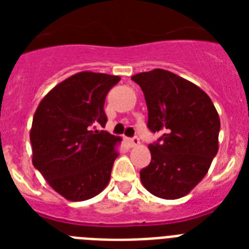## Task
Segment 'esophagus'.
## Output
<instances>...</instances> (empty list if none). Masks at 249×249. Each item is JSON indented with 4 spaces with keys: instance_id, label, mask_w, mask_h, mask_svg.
Instances as JSON below:
<instances>
[{
    "instance_id": "esophagus-1",
    "label": "esophagus",
    "mask_w": 249,
    "mask_h": 249,
    "mask_svg": "<svg viewBox=\"0 0 249 249\" xmlns=\"http://www.w3.org/2000/svg\"><path fill=\"white\" fill-rule=\"evenodd\" d=\"M140 138L138 137H134V138H130L129 140V144L132 146V147H137V146H140Z\"/></svg>"
}]
</instances>
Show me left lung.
I'll list each match as a JSON object with an SVG mask.
<instances>
[{"label": "left lung", "instance_id": "left-lung-1", "mask_svg": "<svg viewBox=\"0 0 249 249\" xmlns=\"http://www.w3.org/2000/svg\"><path fill=\"white\" fill-rule=\"evenodd\" d=\"M148 109L147 126L161 137L148 144L151 163L140 172L144 189L161 199L185 196L204 178L218 151L220 116L208 94L165 70L132 76Z\"/></svg>", "mask_w": 249, "mask_h": 249}]
</instances>
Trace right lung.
Masks as SVG:
<instances>
[{"label": "right lung", "instance_id": "right-lung-1", "mask_svg": "<svg viewBox=\"0 0 249 249\" xmlns=\"http://www.w3.org/2000/svg\"><path fill=\"white\" fill-rule=\"evenodd\" d=\"M119 81V76L79 72L54 86L35 112L32 163L67 200L91 199L108 185L121 138L98 126L105 128L106 95Z\"/></svg>", "mask_w": 249, "mask_h": 249}]
</instances>
